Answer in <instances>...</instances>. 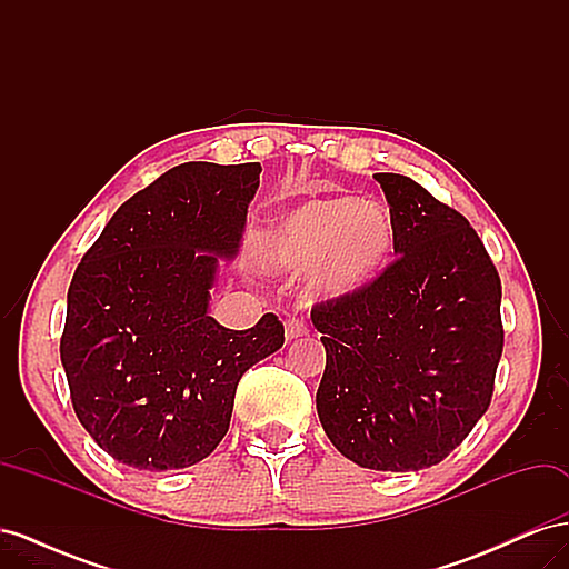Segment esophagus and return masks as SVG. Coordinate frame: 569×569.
<instances>
[{"mask_svg":"<svg viewBox=\"0 0 569 569\" xmlns=\"http://www.w3.org/2000/svg\"><path fill=\"white\" fill-rule=\"evenodd\" d=\"M308 332V327L303 325V320H299V318H289L287 322H284V337L287 339H299V337H303Z\"/></svg>","mask_w":569,"mask_h":569,"instance_id":"esophagus-1","label":"esophagus"}]
</instances>
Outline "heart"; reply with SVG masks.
Listing matches in <instances>:
<instances>
[{
    "label": "heart",
    "instance_id": "1",
    "mask_svg": "<svg viewBox=\"0 0 569 569\" xmlns=\"http://www.w3.org/2000/svg\"><path fill=\"white\" fill-rule=\"evenodd\" d=\"M399 249V228L382 203L311 199L256 239V261L274 274H306L320 299H347L382 278Z\"/></svg>",
    "mask_w": 569,
    "mask_h": 569
}]
</instances>
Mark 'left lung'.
I'll list each match as a JSON object with an SVG mask.
<instances>
[{
    "mask_svg": "<svg viewBox=\"0 0 569 569\" xmlns=\"http://www.w3.org/2000/svg\"><path fill=\"white\" fill-rule=\"evenodd\" d=\"M375 180L399 258L360 295L313 306L327 356L316 403L341 456L410 472L441 462L491 403L501 278L465 216L406 176Z\"/></svg>",
    "mask_w": 569,
    "mask_h": 569,
    "instance_id": "obj_1",
    "label": "left lung"
}]
</instances>
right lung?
Here are the masks:
<instances>
[{
	"label": "right lung",
	"instance_id": "right-lung-1",
	"mask_svg": "<svg viewBox=\"0 0 569 569\" xmlns=\"http://www.w3.org/2000/svg\"><path fill=\"white\" fill-rule=\"evenodd\" d=\"M261 163L192 161L130 197L68 287L61 363L90 437L137 470L189 468L228 435L242 375L284 343L278 316L228 330L209 316Z\"/></svg>",
	"mask_w": 569,
	"mask_h": 569
}]
</instances>
